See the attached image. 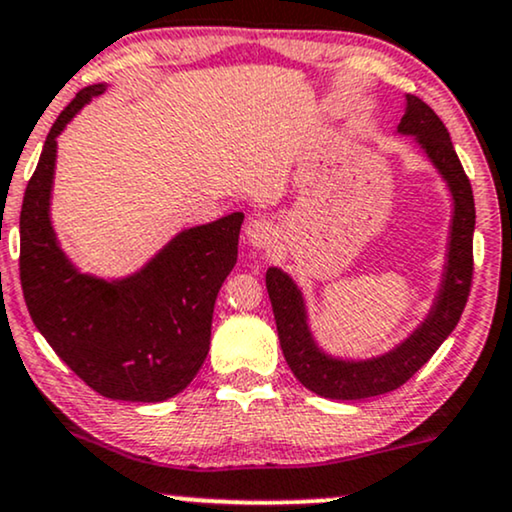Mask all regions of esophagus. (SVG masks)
<instances>
[{
  "label": "esophagus",
  "mask_w": 512,
  "mask_h": 512,
  "mask_svg": "<svg viewBox=\"0 0 512 512\" xmlns=\"http://www.w3.org/2000/svg\"><path fill=\"white\" fill-rule=\"evenodd\" d=\"M274 238H276V229L267 217H255L245 224V243L252 245V248L257 250L269 248V245L274 243Z\"/></svg>",
  "instance_id": "34e87169"
}]
</instances>
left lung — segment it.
<instances>
[{
  "mask_svg": "<svg viewBox=\"0 0 512 512\" xmlns=\"http://www.w3.org/2000/svg\"><path fill=\"white\" fill-rule=\"evenodd\" d=\"M397 134L416 139L420 151L444 179L454 203L442 281L435 302L425 319L413 328V333L378 357H333L319 347L309 328L307 304L297 283L283 269H267V290L283 357L307 390L326 399H368L397 390L420 366L428 364L439 345L449 338L468 302L472 231H475V198H472L470 179L465 177L444 122L418 96L406 94L404 118L399 122Z\"/></svg>",
  "mask_w": 512,
  "mask_h": 512,
  "instance_id": "8db88e82",
  "label": "left lung"
}]
</instances>
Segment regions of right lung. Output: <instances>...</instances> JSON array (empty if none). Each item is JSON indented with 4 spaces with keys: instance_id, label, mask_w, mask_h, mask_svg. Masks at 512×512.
I'll return each mask as SVG.
<instances>
[{
    "instance_id": "add662e5",
    "label": "right lung",
    "mask_w": 512,
    "mask_h": 512,
    "mask_svg": "<svg viewBox=\"0 0 512 512\" xmlns=\"http://www.w3.org/2000/svg\"><path fill=\"white\" fill-rule=\"evenodd\" d=\"M106 89L99 82L77 92L44 141L21 208V286L37 331L94 392L155 404L184 390L208 357L243 212L179 231L129 276L82 274L51 226L56 139Z\"/></svg>"
}]
</instances>
